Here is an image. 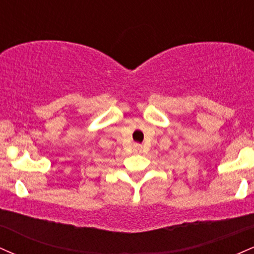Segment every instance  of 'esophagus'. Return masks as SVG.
<instances>
[{"label":"esophagus","mask_w":254,"mask_h":254,"mask_svg":"<svg viewBox=\"0 0 254 254\" xmlns=\"http://www.w3.org/2000/svg\"><path fill=\"white\" fill-rule=\"evenodd\" d=\"M133 150H135L136 153H141V150H142V145H139V144H136L135 147H133Z\"/></svg>","instance_id":"esophagus-1"}]
</instances>
